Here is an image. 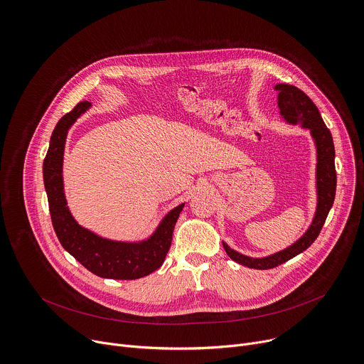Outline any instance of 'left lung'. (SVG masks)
Wrapping results in <instances>:
<instances>
[{"instance_id": "left-lung-1", "label": "left lung", "mask_w": 364, "mask_h": 364, "mask_svg": "<svg viewBox=\"0 0 364 364\" xmlns=\"http://www.w3.org/2000/svg\"><path fill=\"white\" fill-rule=\"evenodd\" d=\"M278 92V108L282 117V121L288 125H299L302 129H308L311 136H313L316 152H317V164H316V191H317V205L313 222L308 226L305 233L295 240L288 247L272 253L264 257H252L246 256L235 249H232L226 242L223 247L232 261L253 269H271L275 268L294 256L299 255L305 249H308L314 243L323 225L327 219V215L331 209L336 197V186H337V176H336V151L331 132L326 127L318 108L314 105L301 89L279 83L274 87Z\"/></svg>"}]
</instances>
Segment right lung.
Masks as SVG:
<instances>
[{
  "label": "right lung",
  "instance_id": "add662e5",
  "mask_svg": "<svg viewBox=\"0 0 364 364\" xmlns=\"http://www.w3.org/2000/svg\"><path fill=\"white\" fill-rule=\"evenodd\" d=\"M89 108V102L77 103L73 111L58 122L50 138L43 163V180L51 222L62 246L92 274L108 279H138L163 265L184 203L171 209L146 239L138 242L107 239L80 226L68 207L63 155L69 129Z\"/></svg>",
  "mask_w": 364,
  "mask_h": 364
}]
</instances>
